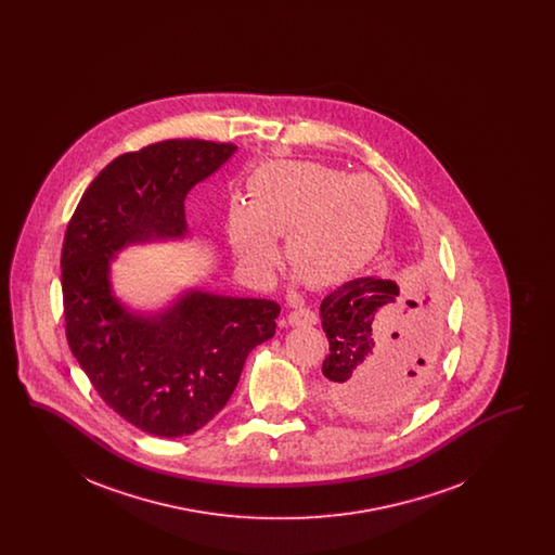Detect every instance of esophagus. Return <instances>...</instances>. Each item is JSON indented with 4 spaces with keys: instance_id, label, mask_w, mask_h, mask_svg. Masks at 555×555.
<instances>
[{
    "instance_id": "obj_1",
    "label": "esophagus",
    "mask_w": 555,
    "mask_h": 555,
    "mask_svg": "<svg viewBox=\"0 0 555 555\" xmlns=\"http://www.w3.org/2000/svg\"><path fill=\"white\" fill-rule=\"evenodd\" d=\"M289 324L293 326H312V324H317L318 317L312 312V310H306V308H299V310H293L289 312Z\"/></svg>"
}]
</instances>
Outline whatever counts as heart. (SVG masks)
I'll return each instance as SVG.
<instances>
[{
  "instance_id": "b5f03b06",
  "label": "heart",
  "mask_w": 555,
  "mask_h": 555,
  "mask_svg": "<svg viewBox=\"0 0 555 555\" xmlns=\"http://www.w3.org/2000/svg\"><path fill=\"white\" fill-rule=\"evenodd\" d=\"M247 195L229 208L224 229L238 264L258 279L279 262L276 237H287L285 262L308 287L339 285L369 262L385 231L383 189L317 162H266Z\"/></svg>"
}]
</instances>
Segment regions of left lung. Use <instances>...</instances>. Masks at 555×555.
<instances>
[{"label": "left lung", "instance_id": "1", "mask_svg": "<svg viewBox=\"0 0 555 555\" xmlns=\"http://www.w3.org/2000/svg\"><path fill=\"white\" fill-rule=\"evenodd\" d=\"M320 320L331 349L322 389L337 412L391 423L416 405L441 324L426 293L403 295L383 276L353 279L322 299Z\"/></svg>", "mask_w": 555, "mask_h": 555}]
</instances>
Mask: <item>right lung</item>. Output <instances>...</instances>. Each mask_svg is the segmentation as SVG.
<instances>
[{"label": "right lung", "mask_w": 555, "mask_h": 555, "mask_svg": "<svg viewBox=\"0 0 555 555\" xmlns=\"http://www.w3.org/2000/svg\"><path fill=\"white\" fill-rule=\"evenodd\" d=\"M237 145L170 139L118 156L87 186L62 247L66 339L107 405L156 437H185L227 405L249 351L274 337L270 299L181 291L143 312L112 285L116 254L189 235L186 193Z\"/></svg>", "instance_id": "1"}]
</instances>
